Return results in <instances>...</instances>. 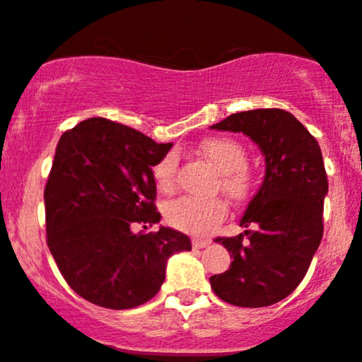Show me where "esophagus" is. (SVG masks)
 Wrapping results in <instances>:
<instances>
[{"instance_id":"1","label":"esophagus","mask_w":362,"mask_h":362,"mask_svg":"<svg viewBox=\"0 0 362 362\" xmlns=\"http://www.w3.org/2000/svg\"><path fill=\"white\" fill-rule=\"evenodd\" d=\"M209 244H211V240L209 239H201V237H194L192 239L194 249H204V247H208Z\"/></svg>"}]
</instances>
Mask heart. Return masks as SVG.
<instances>
[{"label":"heart","mask_w":362,"mask_h":362,"mask_svg":"<svg viewBox=\"0 0 362 362\" xmlns=\"http://www.w3.org/2000/svg\"><path fill=\"white\" fill-rule=\"evenodd\" d=\"M204 156L225 173L223 189L232 197H244L249 190V175L245 173L247 154L237 141L226 137L206 139L201 144ZM178 154L170 151L153 165V178L158 189L170 192L175 185L177 175ZM226 216V202L213 197V199H199V197H178L168 202L165 208V218L173 228L189 233H206L223 221Z\"/></svg>","instance_id":"1"}]
</instances>
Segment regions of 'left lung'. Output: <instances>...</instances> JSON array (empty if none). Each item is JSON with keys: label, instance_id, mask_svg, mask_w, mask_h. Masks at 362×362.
Listing matches in <instances>:
<instances>
[{"label": "left lung", "instance_id": "8db88e82", "mask_svg": "<svg viewBox=\"0 0 362 362\" xmlns=\"http://www.w3.org/2000/svg\"><path fill=\"white\" fill-rule=\"evenodd\" d=\"M209 129L242 132L264 156L263 184L240 218L252 230L214 239L233 261L209 284L239 308L280 303L303 281L323 237L328 180L320 144L292 113L276 108L233 113Z\"/></svg>", "mask_w": 362, "mask_h": 362}]
</instances>
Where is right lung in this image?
I'll use <instances>...</instances> for the list:
<instances>
[{
    "instance_id": "1",
    "label": "right lung",
    "mask_w": 362,
    "mask_h": 362,
    "mask_svg": "<svg viewBox=\"0 0 362 362\" xmlns=\"http://www.w3.org/2000/svg\"><path fill=\"white\" fill-rule=\"evenodd\" d=\"M139 130L89 118L59 137L45 189L47 247L74 292L108 309L148 303L165 281L175 252L190 251L185 233L160 226L153 165L172 149Z\"/></svg>"
}]
</instances>
